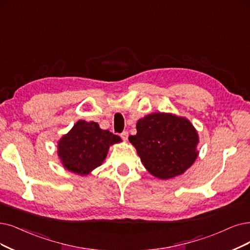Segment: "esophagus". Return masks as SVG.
<instances>
[{
	"instance_id": "34e87169",
	"label": "esophagus",
	"mask_w": 250,
	"mask_h": 250,
	"mask_svg": "<svg viewBox=\"0 0 250 250\" xmlns=\"http://www.w3.org/2000/svg\"><path fill=\"white\" fill-rule=\"evenodd\" d=\"M120 137H122V139L124 141H126L127 140V137H128V133L126 131H125V132H123L122 134H120Z\"/></svg>"
}]
</instances>
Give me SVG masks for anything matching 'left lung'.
I'll return each instance as SVG.
<instances>
[{
    "instance_id": "1",
    "label": "left lung",
    "mask_w": 250,
    "mask_h": 250,
    "mask_svg": "<svg viewBox=\"0 0 250 250\" xmlns=\"http://www.w3.org/2000/svg\"><path fill=\"white\" fill-rule=\"evenodd\" d=\"M137 134L128 137L141 162L154 177L170 179L183 174L198 158L199 136L188 119L171 113L140 118Z\"/></svg>"
}]
</instances>
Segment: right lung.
Returning a JSON list of instances; mask_svg holds the SVG:
<instances>
[{"label": "right lung", "mask_w": 250, "mask_h": 250, "mask_svg": "<svg viewBox=\"0 0 250 250\" xmlns=\"http://www.w3.org/2000/svg\"><path fill=\"white\" fill-rule=\"evenodd\" d=\"M119 142V136L102 130L95 122L80 119L60 139L58 154L68 171L87 175L104 162L109 147Z\"/></svg>", "instance_id": "right-lung-1"}]
</instances>
